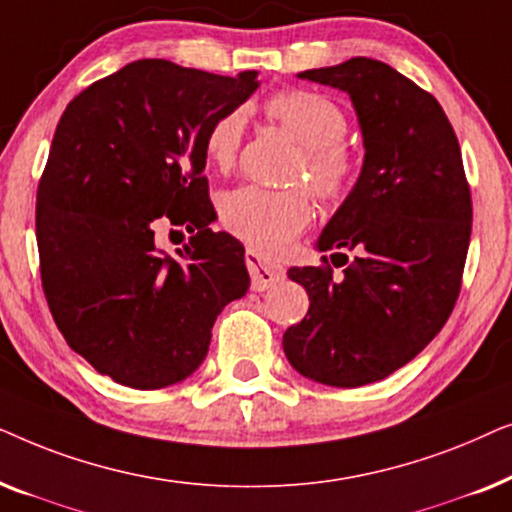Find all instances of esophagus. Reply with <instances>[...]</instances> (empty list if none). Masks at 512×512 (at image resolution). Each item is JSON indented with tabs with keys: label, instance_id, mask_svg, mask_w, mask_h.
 <instances>
[{
	"label": "esophagus",
	"instance_id": "34e87169",
	"mask_svg": "<svg viewBox=\"0 0 512 512\" xmlns=\"http://www.w3.org/2000/svg\"><path fill=\"white\" fill-rule=\"evenodd\" d=\"M244 261H247V268H249V275H251V289H254V291L270 289L272 284H277L279 279L284 277L282 265L268 263L261 254H256L254 249L247 251Z\"/></svg>",
	"mask_w": 512,
	"mask_h": 512
}]
</instances>
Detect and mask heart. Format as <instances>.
<instances>
[{
	"label": "heart",
	"instance_id": "heart-1",
	"mask_svg": "<svg viewBox=\"0 0 512 512\" xmlns=\"http://www.w3.org/2000/svg\"><path fill=\"white\" fill-rule=\"evenodd\" d=\"M265 116L282 125L303 146L305 174L314 193L324 200H338L349 191L356 174L352 151L342 144L347 116L331 97L312 90H284L263 104ZM242 111H228L209 125L205 158L209 165L226 170L233 165L242 142ZM221 219L235 237L265 254H277L310 221V202L300 188L272 191L263 186H240L221 200Z\"/></svg>",
	"mask_w": 512,
	"mask_h": 512
}]
</instances>
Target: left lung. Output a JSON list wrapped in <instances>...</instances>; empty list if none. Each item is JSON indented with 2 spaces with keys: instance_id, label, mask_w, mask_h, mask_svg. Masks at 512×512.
<instances>
[{
  "instance_id": "1",
  "label": "left lung",
  "mask_w": 512,
  "mask_h": 512,
  "mask_svg": "<svg viewBox=\"0 0 512 512\" xmlns=\"http://www.w3.org/2000/svg\"><path fill=\"white\" fill-rule=\"evenodd\" d=\"M298 79L349 95L366 153L317 240L319 251L356 256L333 254L345 256L340 277L331 265L289 270L310 310L282 345L307 380L363 387L415 359L450 317L471 240V191L443 107L394 67L352 58Z\"/></svg>"
}]
</instances>
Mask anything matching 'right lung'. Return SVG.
<instances>
[{
    "label": "right lung",
    "instance_id": "right-lung-1",
    "mask_svg": "<svg viewBox=\"0 0 512 512\" xmlns=\"http://www.w3.org/2000/svg\"><path fill=\"white\" fill-rule=\"evenodd\" d=\"M261 86L137 60L67 104L37 191L41 284L67 345L97 373L163 389L205 361L212 326L249 289L244 247L214 233L205 135ZM192 240L174 255L158 225Z\"/></svg>",
    "mask_w": 512,
    "mask_h": 512
}]
</instances>
